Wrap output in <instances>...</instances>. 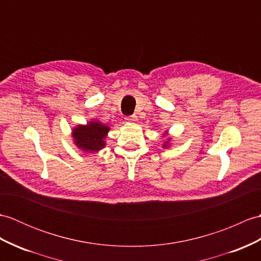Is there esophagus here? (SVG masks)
Here are the masks:
<instances>
[{"mask_svg": "<svg viewBox=\"0 0 261 261\" xmlns=\"http://www.w3.org/2000/svg\"><path fill=\"white\" fill-rule=\"evenodd\" d=\"M125 121H126V122H136V121H137V116H135V114H133V116L126 117Z\"/></svg>", "mask_w": 261, "mask_h": 261, "instance_id": "34e87169", "label": "esophagus"}]
</instances>
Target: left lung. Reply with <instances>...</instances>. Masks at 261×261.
Instances as JSON below:
<instances>
[{
  "label": "left lung",
  "mask_w": 261,
  "mask_h": 261,
  "mask_svg": "<svg viewBox=\"0 0 261 261\" xmlns=\"http://www.w3.org/2000/svg\"><path fill=\"white\" fill-rule=\"evenodd\" d=\"M168 141H170V139H168ZM168 141H167V142H168ZM167 142H166L165 144H163V147H165V148L167 147Z\"/></svg>",
  "instance_id": "1"
}]
</instances>
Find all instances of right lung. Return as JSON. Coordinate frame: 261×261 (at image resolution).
Returning <instances> with one entry per match:
<instances>
[{
    "instance_id": "right-lung-1",
    "label": "right lung",
    "mask_w": 261,
    "mask_h": 261,
    "mask_svg": "<svg viewBox=\"0 0 261 261\" xmlns=\"http://www.w3.org/2000/svg\"><path fill=\"white\" fill-rule=\"evenodd\" d=\"M109 126L98 121H92L87 125H77L72 132L74 143L86 152H96L105 148V139L109 132Z\"/></svg>"
}]
</instances>
